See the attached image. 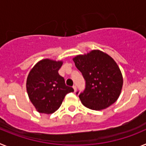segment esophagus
<instances>
[{
	"instance_id": "1",
	"label": "esophagus",
	"mask_w": 146,
	"mask_h": 146,
	"mask_svg": "<svg viewBox=\"0 0 146 146\" xmlns=\"http://www.w3.org/2000/svg\"><path fill=\"white\" fill-rule=\"evenodd\" d=\"M73 89H74V92H76V91H77V87H76L75 86H73Z\"/></svg>"
}]
</instances>
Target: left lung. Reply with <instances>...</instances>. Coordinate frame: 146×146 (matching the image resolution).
<instances>
[{
	"label": "left lung",
	"instance_id": "left-lung-1",
	"mask_svg": "<svg viewBox=\"0 0 146 146\" xmlns=\"http://www.w3.org/2000/svg\"><path fill=\"white\" fill-rule=\"evenodd\" d=\"M73 60L86 81L84 92L79 95L85 107L102 110L117 101L123 80L119 66L111 56L101 50H93L76 55Z\"/></svg>",
	"mask_w": 146,
	"mask_h": 146
}]
</instances>
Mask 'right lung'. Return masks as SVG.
Masks as SVG:
<instances>
[{
    "label": "right lung",
    "mask_w": 146,
    "mask_h": 146,
    "mask_svg": "<svg viewBox=\"0 0 146 146\" xmlns=\"http://www.w3.org/2000/svg\"><path fill=\"white\" fill-rule=\"evenodd\" d=\"M63 60L44 58L28 73L26 89L30 101L39 113L52 114L58 109L67 94L74 89L66 86L58 70Z\"/></svg>",
    "instance_id": "right-lung-1"
}]
</instances>
